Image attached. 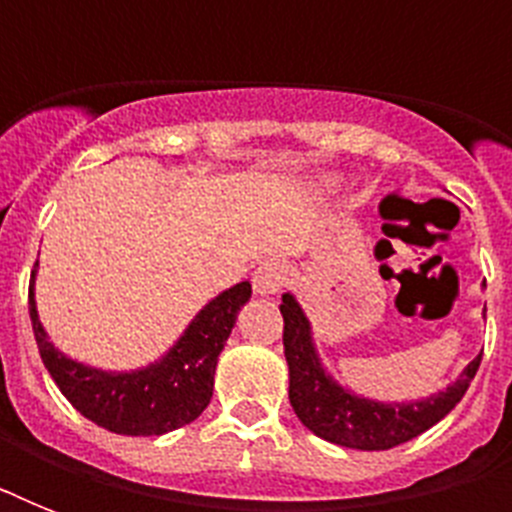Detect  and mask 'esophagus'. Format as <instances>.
Returning a JSON list of instances; mask_svg holds the SVG:
<instances>
[{"label": "esophagus", "instance_id": "esophagus-1", "mask_svg": "<svg viewBox=\"0 0 512 512\" xmlns=\"http://www.w3.org/2000/svg\"><path fill=\"white\" fill-rule=\"evenodd\" d=\"M284 281H287V271H284V265L279 260H268L255 271V292L257 295H276L281 287H284Z\"/></svg>", "mask_w": 512, "mask_h": 512}]
</instances>
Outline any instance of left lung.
Returning <instances> with one entry per match:
<instances>
[{"mask_svg":"<svg viewBox=\"0 0 512 512\" xmlns=\"http://www.w3.org/2000/svg\"><path fill=\"white\" fill-rule=\"evenodd\" d=\"M284 316V356L289 364V401L305 428L329 444L380 452L412 441L438 420H444L454 406L460 404L465 390L476 377L481 356L473 358L468 369L452 388L438 396L414 404H377L366 401L337 382H332L321 369L311 342V327L292 295L281 297Z\"/></svg>","mask_w":512,"mask_h":512,"instance_id":"left-lung-1","label":"left lung"}]
</instances>
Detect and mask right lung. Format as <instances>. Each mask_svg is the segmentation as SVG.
Segmentation results:
<instances>
[{
    "label": "right lung",
    "instance_id": "right-lung-1",
    "mask_svg": "<svg viewBox=\"0 0 512 512\" xmlns=\"http://www.w3.org/2000/svg\"><path fill=\"white\" fill-rule=\"evenodd\" d=\"M34 276L36 263L28 284V316L47 372L76 412L119 436H162L183 428L207 409L215 388L217 356L236 324V313L252 295L249 281H241L191 321L159 364L130 374H106L76 364L52 348L36 319Z\"/></svg>",
    "mask_w": 512,
    "mask_h": 512
}]
</instances>
